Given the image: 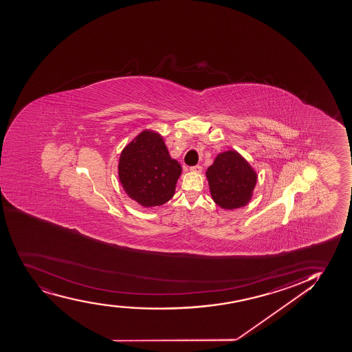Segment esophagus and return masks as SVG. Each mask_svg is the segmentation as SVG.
<instances>
[{"mask_svg":"<svg viewBox=\"0 0 352 352\" xmlns=\"http://www.w3.org/2000/svg\"><path fill=\"white\" fill-rule=\"evenodd\" d=\"M190 171H192V173H201L202 171V166H190Z\"/></svg>","mask_w":352,"mask_h":352,"instance_id":"34e87169","label":"esophagus"}]
</instances>
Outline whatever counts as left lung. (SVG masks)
<instances>
[{"label": "left lung", "instance_id": "1", "mask_svg": "<svg viewBox=\"0 0 352 352\" xmlns=\"http://www.w3.org/2000/svg\"><path fill=\"white\" fill-rule=\"evenodd\" d=\"M206 178L214 203L229 210L247 206L257 182L255 170L234 150L214 158L206 170Z\"/></svg>", "mask_w": 352, "mask_h": 352}]
</instances>
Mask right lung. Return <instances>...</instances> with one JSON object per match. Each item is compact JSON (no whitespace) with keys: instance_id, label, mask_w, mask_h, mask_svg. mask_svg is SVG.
Listing matches in <instances>:
<instances>
[{"instance_id":"add662e5","label":"right lung","mask_w":352,"mask_h":352,"mask_svg":"<svg viewBox=\"0 0 352 352\" xmlns=\"http://www.w3.org/2000/svg\"><path fill=\"white\" fill-rule=\"evenodd\" d=\"M181 173V164L170 157L161 135L151 130L142 131L120 156L118 177L123 189L146 208L168 202Z\"/></svg>"}]
</instances>
